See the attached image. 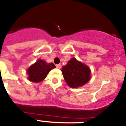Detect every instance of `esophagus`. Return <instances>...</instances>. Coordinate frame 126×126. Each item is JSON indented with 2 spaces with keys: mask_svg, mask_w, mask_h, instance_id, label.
Returning <instances> with one entry per match:
<instances>
[{
  "mask_svg": "<svg viewBox=\"0 0 126 126\" xmlns=\"http://www.w3.org/2000/svg\"><path fill=\"white\" fill-rule=\"evenodd\" d=\"M56 67L58 68H61V64H58V65H56Z\"/></svg>",
  "mask_w": 126,
  "mask_h": 126,
  "instance_id": "esophagus-1",
  "label": "esophagus"
}]
</instances>
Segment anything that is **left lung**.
<instances>
[{"label":"left lung","mask_w":126,"mask_h":126,"mask_svg":"<svg viewBox=\"0 0 126 126\" xmlns=\"http://www.w3.org/2000/svg\"><path fill=\"white\" fill-rule=\"evenodd\" d=\"M61 72L66 83L71 88L83 86L90 79V68L74 58L63 66Z\"/></svg>","instance_id":"8db88e82"}]
</instances>
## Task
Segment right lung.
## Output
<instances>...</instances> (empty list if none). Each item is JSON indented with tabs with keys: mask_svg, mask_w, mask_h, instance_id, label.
<instances>
[{
	"mask_svg": "<svg viewBox=\"0 0 126 126\" xmlns=\"http://www.w3.org/2000/svg\"><path fill=\"white\" fill-rule=\"evenodd\" d=\"M56 68V66L52 63H47L43 60H38L27 70V72L29 74L28 79L34 83L40 82L46 78L48 73L52 68Z\"/></svg>",
	"mask_w": 126,
	"mask_h": 126,
	"instance_id": "add662e5",
	"label": "right lung"
}]
</instances>
